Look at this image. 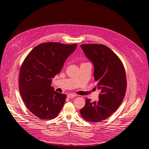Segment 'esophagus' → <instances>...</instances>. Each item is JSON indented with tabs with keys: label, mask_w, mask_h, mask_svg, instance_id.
Returning a JSON list of instances; mask_svg holds the SVG:
<instances>
[{
	"label": "esophagus",
	"mask_w": 149,
	"mask_h": 149,
	"mask_svg": "<svg viewBox=\"0 0 149 149\" xmlns=\"http://www.w3.org/2000/svg\"><path fill=\"white\" fill-rule=\"evenodd\" d=\"M76 95H74V94H72V93H69V94L68 95V98H74V97H75Z\"/></svg>",
	"instance_id": "esophagus-1"
}]
</instances>
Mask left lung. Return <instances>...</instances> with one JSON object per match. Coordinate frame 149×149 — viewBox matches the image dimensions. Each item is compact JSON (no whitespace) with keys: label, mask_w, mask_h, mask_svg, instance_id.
I'll list each match as a JSON object with an SVG mask.
<instances>
[{"label":"left lung","mask_w":149,"mask_h":149,"mask_svg":"<svg viewBox=\"0 0 149 149\" xmlns=\"http://www.w3.org/2000/svg\"><path fill=\"white\" fill-rule=\"evenodd\" d=\"M81 48L94 66V79L101 92L97 101L86 100L80 112L85 120L97 123L107 119L121 104L127 87L126 72L121 60L106 46L84 44Z\"/></svg>","instance_id":"obj_1"}]
</instances>
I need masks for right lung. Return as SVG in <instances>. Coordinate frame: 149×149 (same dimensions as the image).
I'll return each mask as SVG.
<instances>
[{"instance_id":"1","label":"right lung","mask_w":149,"mask_h":149,"mask_svg":"<svg viewBox=\"0 0 149 149\" xmlns=\"http://www.w3.org/2000/svg\"><path fill=\"white\" fill-rule=\"evenodd\" d=\"M77 44L43 43L36 46L20 68L19 91L28 110L41 120H51L58 115L66 95L54 91L52 79L58 74Z\"/></svg>"}]
</instances>
